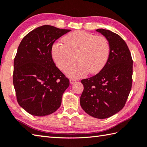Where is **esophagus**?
<instances>
[{"label":"esophagus","mask_w":147,"mask_h":147,"mask_svg":"<svg viewBox=\"0 0 147 147\" xmlns=\"http://www.w3.org/2000/svg\"><path fill=\"white\" fill-rule=\"evenodd\" d=\"M76 80H74V79H70L69 80V82H70V83L71 84H73V83H74L75 82H76Z\"/></svg>","instance_id":"34e87169"}]
</instances>
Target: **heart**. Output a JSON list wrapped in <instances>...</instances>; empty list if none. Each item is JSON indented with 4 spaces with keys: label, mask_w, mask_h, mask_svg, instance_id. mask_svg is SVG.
Segmentation results:
<instances>
[{
    "label": "heart",
    "mask_w": 147,
    "mask_h": 147,
    "mask_svg": "<svg viewBox=\"0 0 147 147\" xmlns=\"http://www.w3.org/2000/svg\"><path fill=\"white\" fill-rule=\"evenodd\" d=\"M61 43L51 48L53 60L59 69L65 71L74 61L78 62L66 71L67 76L79 78L90 73L100 71L108 61L110 47L104 36H95L83 31H75L63 37Z\"/></svg>",
    "instance_id": "heart-1"
}]
</instances>
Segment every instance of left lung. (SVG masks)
I'll return each instance as SVG.
<instances>
[{"label":"left lung","instance_id":"left-lung-1","mask_svg":"<svg viewBox=\"0 0 147 147\" xmlns=\"http://www.w3.org/2000/svg\"><path fill=\"white\" fill-rule=\"evenodd\" d=\"M107 40L109 56L104 68L96 75L82 80L84 90L80 105L86 113L103 119L124 107L131 90L133 60L121 37L105 29H97Z\"/></svg>","mask_w":147,"mask_h":147}]
</instances>
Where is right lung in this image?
Masks as SVG:
<instances>
[{
	"instance_id": "right-lung-1",
	"label": "right lung",
	"mask_w": 147,
	"mask_h": 147,
	"mask_svg": "<svg viewBox=\"0 0 147 147\" xmlns=\"http://www.w3.org/2000/svg\"><path fill=\"white\" fill-rule=\"evenodd\" d=\"M70 30L43 25L24 37L14 61L13 85L19 105L35 116H45L60 107L69 81L56 67L51 48Z\"/></svg>"
}]
</instances>
